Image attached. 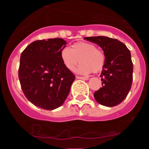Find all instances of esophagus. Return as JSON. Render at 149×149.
<instances>
[{
	"label": "esophagus",
	"instance_id": "1",
	"mask_svg": "<svg viewBox=\"0 0 149 149\" xmlns=\"http://www.w3.org/2000/svg\"><path fill=\"white\" fill-rule=\"evenodd\" d=\"M77 79H81V80H88V77H82V76H76Z\"/></svg>",
	"mask_w": 149,
	"mask_h": 149
}]
</instances>
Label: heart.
<instances>
[{
	"instance_id": "1",
	"label": "heart",
	"mask_w": 149,
	"mask_h": 149,
	"mask_svg": "<svg viewBox=\"0 0 149 149\" xmlns=\"http://www.w3.org/2000/svg\"><path fill=\"white\" fill-rule=\"evenodd\" d=\"M61 58L67 69L73 70L78 63H81L76 71L81 74L97 73L102 70L105 63L103 51L94 44L79 42L72 45L71 48L64 47L61 51Z\"/></svg>"
}]
</instances>
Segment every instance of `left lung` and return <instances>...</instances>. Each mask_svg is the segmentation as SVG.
Segmentation results:
<instances>
[{"label":"left lung","instance_id":"1","mask_svg":"<svg viewBox=\"0 0 149 149\" xmlns=\"http://www.w3.org/2000/svg\"><path fill=\"white\" fill-rule=\"evenodd\" d=\"M84 39L98 45L105 55L100 76L102 87L94 92L96 101L106 107L119 104L126 98L132 86L133 66L130 50L116 39L104 36Z\"/></svg>","mask_w":149,"mask_h":149}]
</instances>
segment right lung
<instances>
[{
  "instance_id": "add662e5",
  "label": "right lung",
  "mask_w": 149,
  "mask_h": 149,
  "mask_svg": "<svg viewBox=\"0 0 149 149\" xmlns=\"http://www.w3.org/2000/svg\"><path fill=\"white\" fill-rule=\"evenodd\" d=\"M66 44L61 38L37 40L21 55L22 89L30 102L42 109L52 110L61 107L76 79L61 61V51Z\"/></svg>"
}]
</instances>
